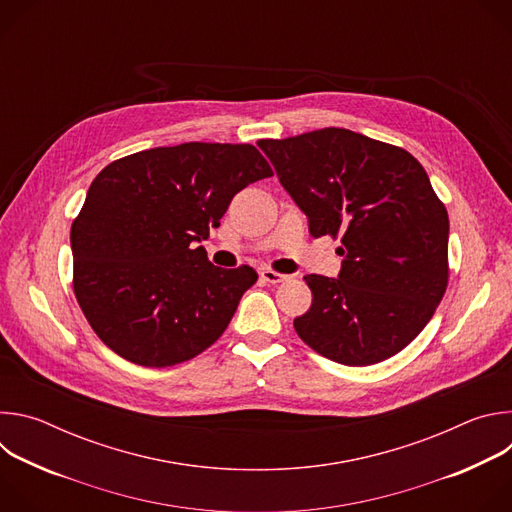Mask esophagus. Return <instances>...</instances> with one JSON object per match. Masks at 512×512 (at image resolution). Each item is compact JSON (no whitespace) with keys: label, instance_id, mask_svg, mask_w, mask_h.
Segmentation results:
<instances>
[{"label":"esophagus","instance_id":"34e87169","mask_svg":"<svg viewBox=\"0 0 512 512\" xmlns=\"http://www.w3.org/2000/svg\"><path fill=\"white\" fill-rule=\"evenodd\" d=\"M259 275H261L263 281H267V283H271V285H277V283H281V281L287 279V275H281V273H277V271H273V269H261Z\"/></svg>","mask_w":512,"mask_h":512}]
</instances>
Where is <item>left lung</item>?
I'll list each match as a JSON object with an SVG mask.
<instances>
[{
    "label": "left lung",
    "instance_id": "8db88e82",
    "mask_svg": "<svg viewBox=\"0 0 512 512\" xmlns=\"http://www.w3.org/2000/svg\"><path fill=\"white\" fill-rule=\"evenodd\" d=\"M314 239L340 237L338 277L306 275L310 310L294 320L318 354L367 367L403 350L448 285V210L405 150L326 127L257 141Z\"/></svg>",
    "mask_w": 512,
    "mask_h": 512
}]
</instances>
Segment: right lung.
Returning <instances> with one entry per match:
<instances>
[{
  "label": "right lung",
  "instance_id": "add662e5",
  "mask_svg": "<svg viewBox=\"0 0 512 512\" xmlns=\"http://www.w3.org/2000/svg\"><path fill=\"white\" fill-rule=\"evenodd\" d=\"M273 176L249 143H180L111 162L70 229L75 296L95 334L121 358L164 369L227 330L253 267H214L200 241L233 196Z\"/></svg>",
  "mask_w": 512,
  "mask_h": 512
}]
</instances>
